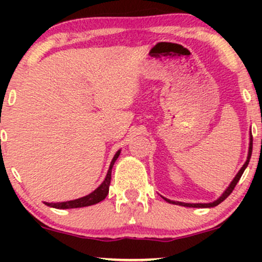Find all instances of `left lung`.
Wrapping results in <instances>:
<instances>
[{
    "label": "left lung",
    "instance_id": "8db88e82",
    "mask_svg": "<svg viewBox=\"0 0 262 262\" xmlns=\"http://www.w3.org/2000/svg\"><path fill=\"white\" fill-rule=\"evenodd\" d=\"M251 152H252V138H250V146H249L248 160L245 161V164L243 165V167H242V169H240L239 172L236 173V176L234 177V180H233V181H231V183H230V185H229V187H228L227 189H225V192H224V193L222 194V196L219 197L217 201H214V202H212V203H183V202H175V201H170V200H167V198H165V200H166V202H169V203H173V204H180V206H183V207H193V208H208V207H215V206H218L219 203H222V202H223V201L225 200V198H227V197L229 196V194L231 193V192H233L234 187H235V186H236L237 181H239V180H240V177H242L243 173H244V170L246 169V166H248L249 161H250V158H251Z\"/></svg>",
    "mask_w": 262,
    "mask_h": 262
}]
</instances>
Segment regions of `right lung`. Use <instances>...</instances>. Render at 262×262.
I'll return each mask as SVG.
<instances>
[{
    "label": "right lung",
    "mask_w": 262,
    "mask_h": 262,
    "mask_svg": "<svg viewBox=\"0 0 262 262\" xmlns=\"http://www.w3.org/2000/svg\"><path fill=\"white\" fill-rule=\"evenodd\" d=\"M121 151H117L116 155H114L112 162L110 165V170H108L106 179L104 181L102 182V185L98 187L97 189L92 192V193L87 194L85 197L77 198V200L74 201H68V202H60V203H48L45 202V204L49 207H53V208H58V209H69V208H80V207H87V206H92V204H96L101 201H103L104 198L107 197L108 191H110V183H111V173H112V167L116 162L117 159H118Z\"/></svg>",
    "instance_id": "1"
}]
</instances>
